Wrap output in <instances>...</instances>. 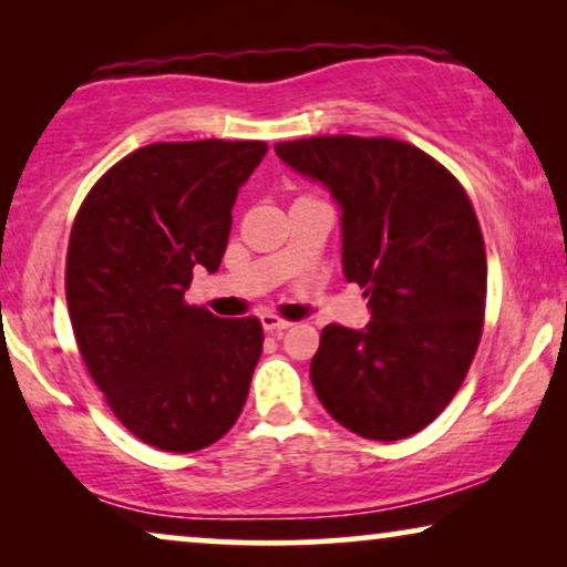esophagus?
Listing matches in <instances>:
<instances>
[{
	"label": "esophagus",
	"instance_id": "obj_1",
	"mask_svg": "<svg viewBox=\"0 0 567 567\" xmlns=\"http://www.w3.org/2000/svg\"><path fill=\"white\" fill-rule=\"evenodd\" d=\"M260 324H262V330H266V332H284V330L291 328L289 320H281V317H276L270 312L260 315Z\"/></svg>",
	"mask_w": 567,
	"mask_h": 567
}]
</instances>
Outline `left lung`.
I'll return each mask as SVG.
<instances>
[{"mask_svg":"<svg viewBox=\"0 0 567 567\" xmlns=\"http://www.w3.org/2000/svg\"><path fill=\"white\" fill-rule=\"evenodd\" d=\"M284 165L340 208L343 276L371 320L328 324L309 377L348 431L400 441L439 417L475 359L485 315V245L456 177L398 138L315 136L276 144Z\"/></svg>","mask_w":567,"mask_h":567,"instance_id":"obj_1","label":"left lung"}]
</instances>
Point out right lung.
<instances>
[{
	"instance_id": "right-lung-1",
	"label": "right lung",
	"mask_w": 567,
	"mask_h": 567,
	"mask_svg": "<svg viewBox=\"0 0 567 567\" xmlns=\"http://www.w3.org/2000/svg\"><path fill=\"white\" fill-rule=\"evenodd\" d=\"M266 142L150 144L95 183L66 252L76 346L115 417L162 452H198L243 413L262 353L255 317L185 305L219 270L237 193Z\"/></svg>"
}]
</instances>
